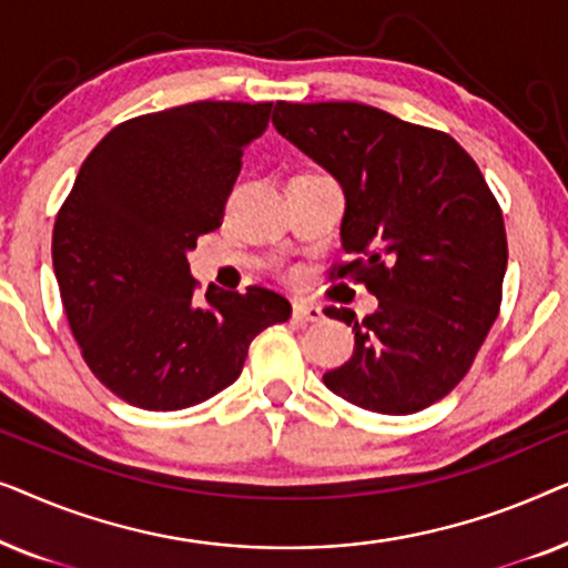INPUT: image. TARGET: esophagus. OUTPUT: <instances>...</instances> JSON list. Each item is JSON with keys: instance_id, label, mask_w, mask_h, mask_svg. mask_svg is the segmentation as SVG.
<instances>
[{"instance_id": "esophagus-1", "label": "esophagus", "mask_w": 568, "mask_h": 568, "mask_svg": "<svg viewBox=\"0 0 568 568\" xmlns=\"http://www.w3.org/2000/svg\"><path fill=\"white\" fill-rule=\"evenodd\" d=\"M292 315H294V321H300V323H315L323 317V310L313 305V302H294Z\"/></svg>"}]
</instances>
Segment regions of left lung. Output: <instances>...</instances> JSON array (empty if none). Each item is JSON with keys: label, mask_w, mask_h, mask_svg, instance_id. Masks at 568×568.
Returning a JSON list of instances; mask_svg holds the SVG:
<instances>
[{"label": "left lung", "mask_w": 568, "mask_h": 568, "mask_svg": "<svg viewBox=\"0 0 568 568\" xmlns=\"http://www.w3.org/2000/svg\"><path fill=\"white\" fill-rule=\"evenodd\" d=\"M278 134L344 189L341 247L379 300L364 321L346 307L354 354L323 383L354 406L416 414L468 375L499 315L507 232L476 160L445 131L364 103H276Z\"/></svg>", "instance_id": "1"}]
</instances>
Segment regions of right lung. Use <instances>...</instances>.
I'll return each mask as SVG.
<instances>
[{
	"instance_id": "1",
	"label": "right lung",
	"mask_w": 568,
	"mask_h": 568,
	"mask_svg": "<svg viewBox=\"0 0 568 568\" xmlns=\"http://www.w3.org/2000/svg\"><path fill=\"white\" fill-rule=\"evenodd\" d=\"M274 103H199L123 121L82 162L53 224V274L100 383L131 406L181 410L235 383L247 346L290 321L282 294L199 284L185 253L222 224L243 150Z\"/></svg>"
}]
</instances>
